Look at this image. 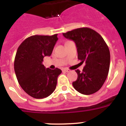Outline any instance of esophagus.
Wrapping results in <instances>:
<instances>
[{"mask_svg": "<svg viewBox=\"0 0 126 126\" xmlns=\"http://www.w3.org/2000/svg\"><path fill=\"white\" fill-rule=\"evenodd\" d=\"M64 71H65V72H66V73H69L70 71V70L69 69H67V68H65V69H64Z\"/></svg>", "mask_w": 126, "mask_h": 126, "instance_id": "34e87169", "label": "esophagus"}]
</instances>
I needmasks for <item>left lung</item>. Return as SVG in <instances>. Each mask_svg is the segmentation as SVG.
<instances>
[{"instance_id":"8db88e82","label":"left lung","mask_w":126,"mask_h":126,"mask_svg":"<svg viewBox=\"0 0 126 126\" xmlns=\"http://www.w3.org/2000/svg\"><path fill=\"white\" fill-rule=\"evenodd\" d=\"M67 39L74 41L78 58L85 63L83 71L76 70L78 79L73 83L79 93L92 94L102 88L110 67L109 47L100 34L89 28H81L63 33Z\"/></svg>"}]
</instances>
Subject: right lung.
<instances>
[{
    "mask_svg": "<svg viewBox=\"0 0 126 126\" xmlns=\"http://www.w3.org/2000/svg\"><path fill=\"white\" fill-rule=\"evenodd\" d=\"M57 40V34L34 35L24 40L17 48L14 60L16 76L23 90L34 98L47 97L55 90L62 71L46 69L42 62L45 56H50Z\"/></svg>",
    "mask_w": 126,
    "mask_h": 126,
    "instance_id": "add662e5",
    "label": "right lung"
}]
</instances>
